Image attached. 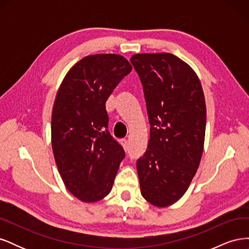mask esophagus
<instances>
[{
  "mask_svg": "<svg viewBox=\"0 0 249 249\" xmlns=\"http://www.w3.org/2000/svg\"><path fill=\"white\" fill-rule=\"evenodd\" d=\"M122 145H123L124 150H127V149H129V141H127L126 139H123L122 140Z\"/></svg>",
  "mask_w": 249,
  "mask_h": 249,
  "instance_id": "34e87169",
  "label": "esophagus"
}]
</instances>
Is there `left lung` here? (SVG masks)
I'll return each instance as SVG.
<instances>
[{
    "label": "left lung",
    "instance_id": "obj_1",
    "mask_svg": "<svg viewBox=\"0 0 249 249\" xmlns=\"http://www.w3.org/2000/svg\"><path fill=\"white\" fill-rule=\"evenodd\" d=\"M144 91L150 138L137 160L142 196L155 207L173 205L197 171L205 143L207 109L198 76L170 53L131 58Z\"/></svg>",
    "mask_w": 249,
    "mask_h": 249
}]
</instances>
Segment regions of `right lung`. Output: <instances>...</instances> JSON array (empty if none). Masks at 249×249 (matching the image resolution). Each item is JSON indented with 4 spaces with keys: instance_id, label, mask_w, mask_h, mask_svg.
<instances>
[{
    "instance_id": "1",
    "label": "right lung",
    "mask_w": 249,
    "mask_h": 249,
    "mask_svg": "<svg viewBox=\"0 0 249 249\" xmlns=\"http://www.w3.org/2000/svg\"><path fill=\"white\" fill-rule=\"evenodd\" d=\"M132 65L117 54L82 58L67 71L52 112V148L65 187L83 202L110 193L124 158L108 127L106 102Z\"/></svg>"
}]
</instances>
